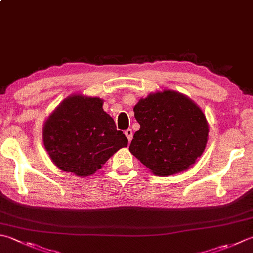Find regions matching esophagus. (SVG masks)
<instances>
[{"label":"esophagus","instance_id":"34e87169","mask_svg":"<svg viewBox=\"0 0 253 253\" xmlns=\"http://www.w3.org/2000/svg\"><path fill=\"white\" fill-rule=\"evenodd\" d=\"M125 134H126V136L127 137L128 142H131L132 139H133V132H132L131 128H127V130H126V131H125Z\"/></svg>","mask_w":253,"mask_h":253}]
</instances>
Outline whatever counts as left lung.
Instances as JSON below:
<instances>
[{"instance_id": "obj_1", "label": "left lung", "mask_w": 253, "mask_h": 253, "mask_svg": "<svg viewBox=\"0 0 253 253\" xmlns=\"http://www.w3.org/2000/svg\"><path fill=\"white\" fill-rule=\"evenodd\" d=\"M133 111L140 130L128 150L153 174L180 173L202 156L209 127L201 108L189 98L164 90L140 99Z\"/></svg>"}]
</instances>
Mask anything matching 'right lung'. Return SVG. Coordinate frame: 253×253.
<instances>
[{"instance_id": "right-lung-1", "label": "right lung", "mask_w": 253, "mask_h": 253, "mask_svg": "<svg viewBox=\"0 0 253 253\" xmlns=\"http://www.w3.org/2000/svg\"><path fill=\"white\" fill-rule=\"evenodd\" d=\"M103 100L73 94L66 98L42 127V141L56 166L85 177L96 173L127 139L102 109Z\"/></svg>"}]
</instances>
